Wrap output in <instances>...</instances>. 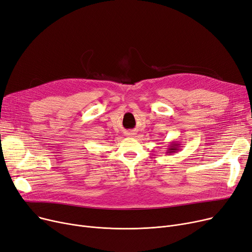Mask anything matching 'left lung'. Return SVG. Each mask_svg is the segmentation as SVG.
Instances as JSON below:
<instances>
[{
  "instance_id": "left-lung-1",
  "label": "left lung",
  "mask_w": 252,
  "mask_h": 252,
  "mask_svg": "<svg viewBox=\"0 0 252 252\" xmlns=\"http://www.w3.org/2000/svg\"><path fill=\"white\" fill-rule=\"evenodd\" d=\"M181 142H177V141H173L170 142L168 145V148H166V154H173V153H177L178 151H180L181 149Z\"/></svg>"
}]
</instances>
